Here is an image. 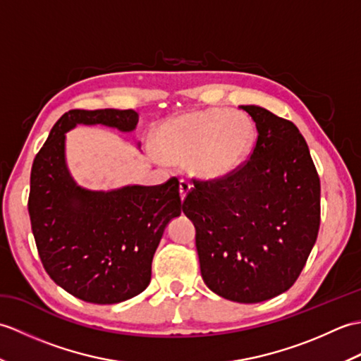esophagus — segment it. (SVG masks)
I'll list each match as a JSON object with an SVG mask.
<instances>
[{"mask_svg": "<svg viewBox=\"0 0 361 361\" xmlns=\"http://www.w3.org/2000/svg\"><path fill=\"white\" fill-rule=\"evenodd\" d=\"M189 190H190V183L186 181V180H181L180 181V195H181V198H185L189 194Z\"/></svg>", "mask_w": 361, "mask_h": 361, "instance_id": "34e87169", "label": "esophagus"}]
</instances>
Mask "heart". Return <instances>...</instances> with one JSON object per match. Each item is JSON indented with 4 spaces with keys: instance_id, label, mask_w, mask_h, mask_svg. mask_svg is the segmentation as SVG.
Segmentation results:
<instances>
[{
    "instance_id": "heart-1",
    "label": "heart",
    "mask_w": 361,
    "mask_h": 361,
    "mask_svg": "<svg viewBox=\"0 0 361 361\" xmlns=\"http://www.w3.org/2000/svg\"><path fill=\"white\" fill-rule=\"evenodd\" d=\"M255 141V126L240 111L221 109L176 114L159 126L155 144L159 157L188 164L202 180H220L240 167Z\"/></svg>"
}]
</instances>
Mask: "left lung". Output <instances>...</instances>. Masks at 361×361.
Here are the masks:
<instances>
[{
  "label": "left lung",
  "instance_id": "obj_1",
  "mask_svg": "<svg viewBox=\"0 0 361 361\" xmlns=\"http://www.w3.org/2000/svg\"><path fill=\"white\" fill-rule=\"evenodd\" d=\"M250 159L225 178L194 181L183 212L195 226L200 271L214 293L255 304L293 286L319 229L321 186L298 127L257 105Z\"/></svg>",
  "mask_w": 361,
  "mask_h": 361
}]
</instances>
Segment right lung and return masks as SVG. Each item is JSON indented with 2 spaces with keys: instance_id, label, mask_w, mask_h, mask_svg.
<instances>
[{
  "instance_id": "add662e5",
  "label": "right lung",
  "mask_w": 361,
  "mask_h": 361,
  "mask_svg": "<svg viewBox=\"0 0 361 361\" xmlns=\"http://www.w3.org/2000/svg\"><path fill=\"white\" fill-rule=\"evenodd\" d=\"M135 110H71L52 127L30 171L29 217L46 273L68 293L93 304L140 295L169 221L181 214L178 180L111 190L79 186L66 164V133L83 126L133 132ZM140 145V144H137Z\"/></svg>"
}]
</instances>
